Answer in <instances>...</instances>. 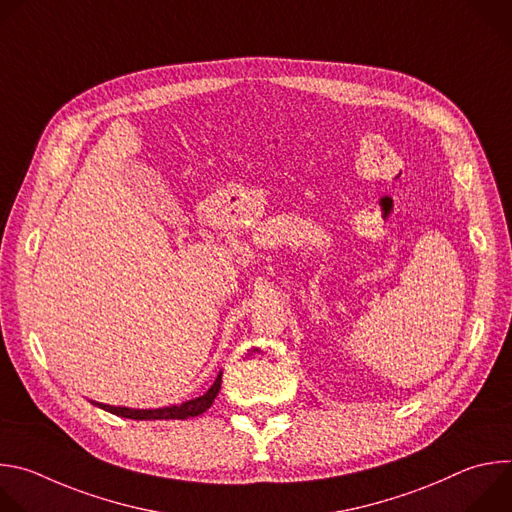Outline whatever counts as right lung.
<instances>
[{
  "instance_id": "add662e5",
  "label": "right lung",
  "mask_w": 512,
  "mask_h": 512,
  "mask_svg": "<svg viewBox=\"0 0 512 512\" xmlns=\"http://www.w3.org/2000/svg\"><path fill=\"white\" fill-rule=\"evenodd\" d=\"M221 383H223V371L216 375L212 387L200 395L194 397L190 401H184L180 405H170V407H158V409H131V407H119V405H107V403H99V401H91L93 405L125 417V419H143V421H154V419H188V417H196L202 415L216 399L218 391H221Z\"/></svg>"
}]
</instances>
